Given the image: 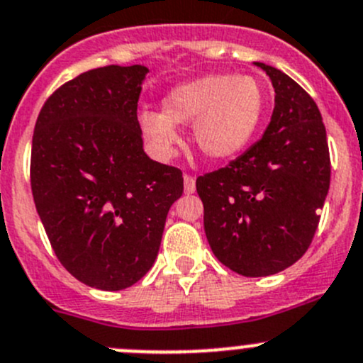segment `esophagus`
Masks as SVG:
<instances>
[{"label":"esophagus","instance_id":"34e87169","mask_svg":"<svg viewBox=\"0 0 363 363\" xmlns=\"http://www.w3.org/2000/svg\"><path fill=\"white\" fill-rule=\"evenodd\" d=\"M183 189H185V194H194V190H196V178L192 174L183 177Z\"/></svg>","mask_w":363,"mask_h":363}]
</instances>
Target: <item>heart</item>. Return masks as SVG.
Masks as SVG:
<instances>
[{"label":"heart","mask_w":363,"mask_h":363,"mask_svg":"<svg viewBox=\"0 0 363 363\" xmlns=\"http://www.w3.org/2000/svg\"><path fill=\"white\" fill-rule=\"evenodd\" d=\"M263 111V88L256 79L210 74L177 86L164 100L162 114H141V127L150 145L169 155L180 141L174 125L194 123L197 150L208 159L222 160L249 145Z\"/></svg>","instance_id":"obj_1"}]
</instances>
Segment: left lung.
Returning <instances> with one entry per match:
<instances>
[{
	"mask_svg": "<svg viewBox=\"0 0 363 363\" xmlns=\"http://www.w3.org/2000/svg\"><path fill=\"white\" fill-rule=\"evenodd\" d=\"M256 65L275 88L270 125L243 155L196 180L208 243L222 264L243 277L279 274L303 256L332 167L312 96L284 72Z\"/></svg>",
	"mask_w": 363,
	"mask_h": 363,
	"instance_id": "1",
	"label": "left lung"
}]
</instances>
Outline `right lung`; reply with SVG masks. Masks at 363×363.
<instances>
[{"label":"right lung","instance_id":"obj_1","mask_svg":"<svg viewBox=\"0 0 363 363\" xmlns=\"http://www.w3.org/2000/svg\"><path fill=\"white\" fill-rule=\"evenodd\" d=\"M148 68H93L42 106L31 145L35 206L60 263L96 289L130 288L153 267L171 204L183 194L178 167L143 150L138 121Z\"/></svg>","mask_w":363,"mask_h":363}]
</instances>
